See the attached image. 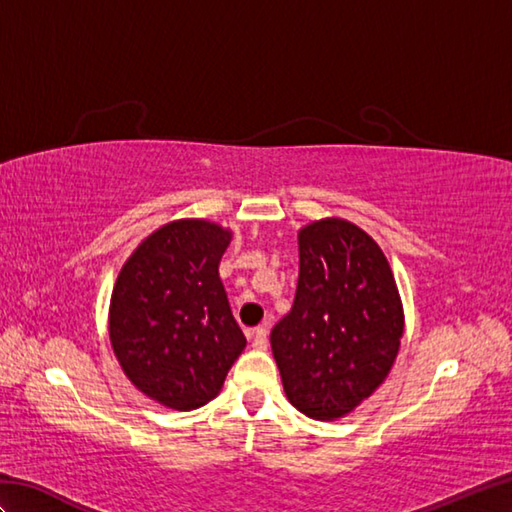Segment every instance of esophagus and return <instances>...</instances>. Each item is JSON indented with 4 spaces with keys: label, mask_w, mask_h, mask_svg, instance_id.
Returning a JSON list of instances; mask_svg holds the SVG:
<instances>
[{
    "label": "esophagus",
    "mask_w": 512,
    "mask_h": 512,
    "mask_svg": "<svg viewBox=\"0 0 512 512\" xmlns=\"http://www.w3.org/2000/svg\"><path fill=\"white\" fill-rule=\"evenodd\" d=\"M248 339H250V343H253L255 350H266V347H268V332H266V328L248 330Z\"/></svg>",
    "instance_id": "esophagus-1"
}]
</instances>
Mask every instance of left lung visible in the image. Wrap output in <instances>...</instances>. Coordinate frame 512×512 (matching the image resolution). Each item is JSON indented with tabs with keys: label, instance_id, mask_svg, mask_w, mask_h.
<instances>
[{
	"label": "left lung",
	"instance_id": "left-lung-1",
	"mask_svg": "<svg viewBox=\"0 0 512 512\" xmlns=\"http://www.w3.org/2000/svg\"><path fill=\"white\" fill-rule=\"evenodd\" d=\"M297 239V295L270 332V347L290 405L330 422L385 383L405 312L383 248L363 228L323 217Z\"/></svg>",
	"mask_w": 512,
	"mask_h": 512
}]
</instances>
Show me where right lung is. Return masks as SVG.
I'll use <instances>...</instances> for the list:
<instances>
[{
    "label": "right lung",
    "instance_id": "1",
    "mask_svg": "<svg viewBox=\"0 0 512 512\" xmlns=\"http://www.w3.org/2000/svg\"><path fill=\"white\" fill-rule=\"evenodd\" d=\"M231 239L209 220H173L147 235L116 277L107 317L114 356L162 407L206 405L244 352L217 273Z\"/></svg>",
    "mask_w": 512,
    "mask_h": 512
}]
</instances>
